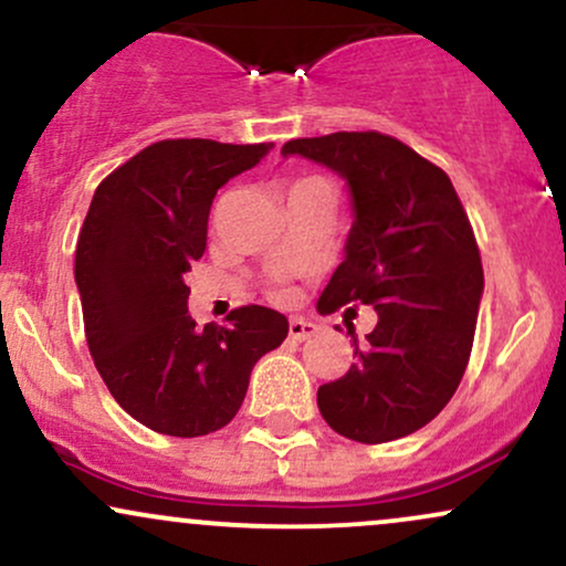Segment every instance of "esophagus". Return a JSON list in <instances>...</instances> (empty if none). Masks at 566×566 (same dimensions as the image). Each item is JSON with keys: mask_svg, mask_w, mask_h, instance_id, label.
Masks as SVG:
<instances>
[{"mask_svg": "<svg viewBox=\"0 0 566 566\" xmlns=\"http://www.w3.org/2000/svg\"><path fill=\"white\" fill-rule=\"evenodd\" d=\"M319 333V327H316L314 322H305V319H292L290 322V337L292 340H308L311 335Z\"/></svg>", "mask_w": 566, "mask_h": 566, "instance_id": "1", "label": "esophagus"}]
</instances>
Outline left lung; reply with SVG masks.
Wrapping results in <instances>:
<instances>
[{
  "label": "left lung",
  "instance_id": "1",
  "mask_svg": "<svg viewBox=\"0 0 566 566\" xmlns=\"http://www.w3.org/2000/svg\"><path fill=\"white\" fill-rule=\"evenodd\" d=\"M329 167L348 186L343 263L322 314L365 303L378 324L356 365L316 394L340 437L380 444L431 423L469 365L484 271L469 216L444 170L380 133H333L282 146V157ZM316 305V308H319Z\"/></svg>",
  "mask_w": 566,
  "mask_h": 566
}]
</instances>
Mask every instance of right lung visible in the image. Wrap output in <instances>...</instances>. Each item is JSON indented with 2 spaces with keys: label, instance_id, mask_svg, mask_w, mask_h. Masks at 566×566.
Returning <instances> with one entry per match:
<instances>
[{
  "label": "right lung",
  "instance_id": "right-lung-1",
  "mask_svg": "<svg viewBox=\"0 0 566 566\" xmlns=\"http://www.w3.org/2000/svg\"><path fill=\"white\" fill-rule=\"evenodd\" d=\"M269 148L159 140L108 175L90 201L74 261L84 335L116 405L151 431L191 439L231 423L255 361L287 337L284 314L265 305L199 329L184 282L205 255L218 188Z\"/></svg>",
  "mask_w": 566,
  "mask_h": 566
}]
</instances>
